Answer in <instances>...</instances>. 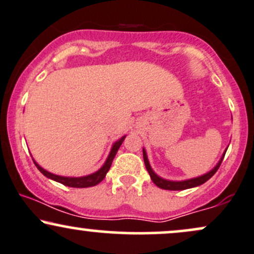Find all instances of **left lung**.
<instances>
[{"label": "left lung", "instance_id": "1", "mask_svg": "<svg viewBox=\"0 0 254 254\" xmlns=\"http://www.w3.org/2000/svg\"><path fill=\"white\" fill-rule=\"evenodd\" d=\"M227 151V148L226 150H224V153L222 154V156H221L220 161L217 162V165L215 166L214 168H212L211 171H209L208 173L203 174V176H199L197 178H192V179H186V180H179V182H177V180H167V179H164V178L159 177L155 172L153 171V168H151V166L149 164V160H148V156H147V153H145V149L143 148V160H144V165H145V168H147L148 173H149V176L151 178V180H153V183L155 184L157 188L160 189H164V190H171V191H179V190H186V189H191V188H196V186H199L204 184L205 182H208L210 178L214 176L215 173H216V171L218 170V167L221 166V162H222L223 157H224V154H226Z\"/></svg>", "mask_w": 254, "mask_h": 254}]
</instances>
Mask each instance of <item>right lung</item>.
<instances>
[{"label":"right lung","instance_id":"right-lung-1","mask_svg":"<svg viewBox=\"0 0 254 254\" xmlns=\"http://www.w3.org/2000/svg\"><path fill=\"white\" fill-rule=\"evenodd\" d=\"M125 137H127V136H123V137H122V138H119L118 141H116L115 143H113L112 148H111V151H110L109 156H107L106 161H105V164L103 165V167H101L100 170H98L97 172H94V173L88 174V176H84V177H63V176H57V174L50 173V172L44 170V168L40 167V166L38 165L37 162L34 161V160H33V162H34V165H36V167L38 168V170L42 172V173L46 178H49V179H52V180H55V182L63 184V185L69 186V188H78V189H81V188H90V186L98 185V184L100 183V182H103L104 178L106 177L107 172H109L111 165H112L113 159H115V156H116V154H117L119 147H121L122 143H123Z\"/></svg>","mask_w":254,"mask_h":254}]
</instances>
